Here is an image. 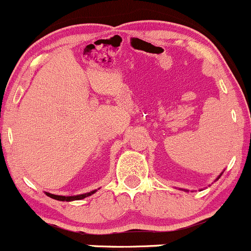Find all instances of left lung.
<instances>
[{
    "mask_svg": "<svg viewBox=\"0 0 251 251\" xmlns=\"http://www.w3.org/2000/svg\"><path fill=\"white\" fill-rule=\"evenodd\" d=\"M223 172H224V171H223ZM223 172H222V174H220V175H219V176H218V177H217V179H215V180H218V179H219V178H220V177H222V175H223ZM182 190H184V191H188V190H187V189H182Z\"/></svg>",
    "mask_w": 251,
    "mask_h": 251,
    "instance_id": "1",
    "label": "left lung"
}]
</instances>
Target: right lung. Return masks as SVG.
<instances>
[{"label": "right lung", "mask_w": 251, "mask_h": 251, "mask_svg": "<svg viewBox=\"0 0 251 251\" xmlns=\"http://www.w3.org/2000/svg\"><path fill=\"white\" fill-rule=\"evenodd\" d=\"M97 191V189H94L92 191H88V193L85 194H79V195H73V196H63V195H55V194H50L48 191H44L45 195H48L49 198L53 199V200H58V201H76V200H82V199L87 198V196H91L92 194H94Z\"/></svg>", "instance_id": "right-lung-1"}]
</instances>
